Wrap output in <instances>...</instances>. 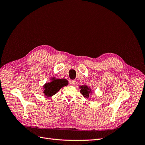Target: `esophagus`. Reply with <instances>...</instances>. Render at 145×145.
Masks as SVG:
<instances>
[{"mask_svg":"<svg viewBox=\"0 0 145 145\" xmlns=\"http://www.w3.org/2000/svg\"><path fill=\"white\" fill-rule=\"evenodd\" d=\"M69 83H70V84H71L72 86H74L76 85V81L75 80H70Z\"/></svg>","mask_w":145,"mask_h":145,"instance_id":"1","label":"esophagus"}]
</instances>
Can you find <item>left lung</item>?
<instances>
[{"instance_id": "left-lung-1", "label": "left lung", "mask_w": 145, "mask_h": 145, "mask_svg": "<svg viewBox=\"0 0 145 145\" xmlns=\"http://www.w3.org/2000/svg\"><path fill=\"white\" fill-rule=\"evenodd\" d=\"M79 88L80 89V93L83 95V97L86 99H89L91 94H93V89H91L89 86L86 85H80L79 86Z\"/></svg>"}]
</instances>
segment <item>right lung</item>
Returning <instances> with one entry per match:
<instances>
[{
	"label": "right lung",
	"mask_w": 145,
	"mask_h": 145,
	"mask_svg": "<svg viewBox=\"0 0 145 145\" xmlns=\"http://www.w3.org/2000/svg\"><path fill=\"white\" fill-rule=\"evenodd\" d=\"M50 82H47L43 86V94L46 97H52L58 93V91L68 85V82L65 78H56L52 77Z\"/></svg>",
	"instance_id": "obj_1"
}]
</instances>
